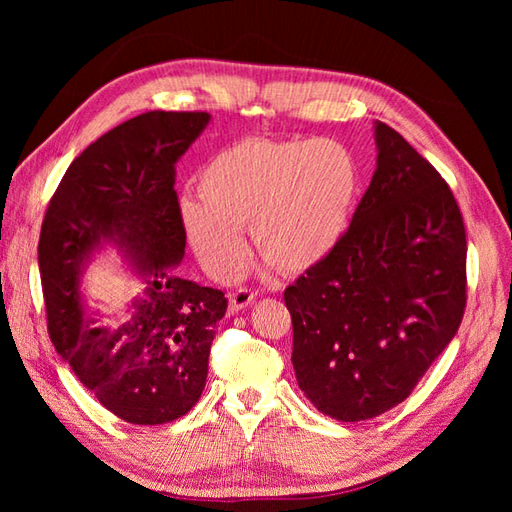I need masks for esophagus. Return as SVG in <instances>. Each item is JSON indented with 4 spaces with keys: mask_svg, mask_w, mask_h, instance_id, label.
Returning <instances> with one entry per match:
<instances>
[{
    "mask_svg": "<svg viewBox=\"0 0 512 512\" xmlns=\"http://www.w3.org/2000/svg\"><path fill=\"white\" fill-rule=\"evenodd\" d=\"M256 297H258V294H256L254 290H250V288H237V290H232L230 299H228V309H230V312H239V309H243V307H247L250 303H254Z\"/></svg>",
    "mask_w": 512,
    "mask_h": 512,
    "instance_id": "1",
    "label": "esophagus"
}]
</instances>
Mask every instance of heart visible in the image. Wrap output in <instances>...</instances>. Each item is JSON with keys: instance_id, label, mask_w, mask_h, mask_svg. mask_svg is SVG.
Segmentation results:
<instances>
[{"instance_id": "1", "label": "heart", "mask_w": 512, "mask_h": 512, "mask_svg": "<svg viewBox=\"0 0 512 512\" xmlns=\"http://www.w3.org/2000/svg\"><path fill=\"white\" fill-rule=\"evenodd\" d=\"M359 166L331 138H243L200 168V200L183 198L185 235L218 277L237 275L247 256L243 228L258 254L284 273L329 258L350 226Z\"/></svg>"}]
</instances>
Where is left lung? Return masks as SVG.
Here are the masks:
<instances>
[{
	"label": "left lung",
	"mask_w": 512,
	"mask_h": 512,
	"mask_svg": "<svg viewBox=\"0 0 512 512\" xmlns=\"http://www.w3.org/2000/svg\"><path fill=\"white\" fill-rule=\"evenodd\" d=\"M378 166L335 252L286 288L292 365L344 423L401 404L455 337L468 301L466 226L421 153L376 123Z\"/></svg>",
	"instance_id": "obj_1"
}]
</instances>
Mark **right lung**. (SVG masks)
Listing matches in <instances>:
<instances>
[{"label":"right lung","instance_id":"obj_1","mask_svg":"<svg viewBox=\"0 0 512 512\" xmlns=\"http://www.w3.org/2000/svg\"><path fill=\"white\" fill-rule=\"evenodd\" d=\"M209 123L203 111H149L91 143L66 170L38 243L46 327L85 389L134 425L188 414L205 389L215 324L228 299L170 273L185 252L175 164ZM123 246L144 274L146 297L117 330L85 319L82 260L100 242Z\"/></svg>","mask_w":512,"mask_h":512}]
</instances>
